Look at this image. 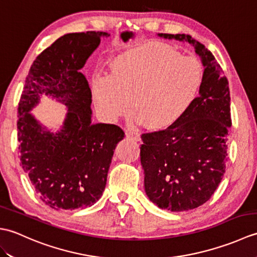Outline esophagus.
I'll return each instance as SVG.
<instances>
[{
	"mask_svg": "<svg viewBox=\"0 0 257 257\" xmlns=\"http://www.w3.org/2000/svg\"><path fill=\"white\" fill-rule=\"evenodd\" d=\"M125 137L127 138H130L132 140H135V141H139L140 140V135L138 133L134 132V130H125Z\"/></svg>",
	"mask_w": 257,
	"mask_h": 257,
	"instance_id": "1",
	"label": "esophagus"
}]
</instances>
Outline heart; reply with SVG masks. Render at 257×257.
Instances as JSON below:
<instances>
[{"instance_id": "heart-1", "label": "heart", "mask_w": 257, "mask_h": 257, "mask_svg": "<svg viewBox=\"0 0 257 257\" xmlns=\"http://www.w3.org/2000/svg\"><path fill=\"white\" fill-rule=\"evenodd\" d=\"M204 67L196 57L182 56L159 42L125 52L114 62L111 75L92 83L99 111L110 120L134 112L152 130L170 128L198 99Z\"/></svg>"}]
</instances>
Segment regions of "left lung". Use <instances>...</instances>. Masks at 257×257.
Segmentation results:
<instances>
[{
    "label": "left lung",
    "instance_id": "obj_1",
    "mask_svg": "<svg viewBox=\"0 0 257 257\" xmlns=\"http://www.w3.org/2000/svg\"><path fill=\"white\" fill-rule=\"evenodd\" d=\"M158 35L189 43L204 66L203 85L189 111L170 128L141 136L146 194L160 209L181 212L205 203L225 172L230 88L220 64L203 44L187 34Z\"/></svg>",
    "mask_w": 257,
    "mask_h": 257
}]
</instances>
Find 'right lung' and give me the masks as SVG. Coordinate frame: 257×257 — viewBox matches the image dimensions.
<instances>
[{"label":"right lung","instance_id":"right-lung-1","mask_svg":"<svg viewBox=\"0 0 257 257\" xmlns=\"http://www.w3.org/2000/svg\"><path fill=\"white\" fill-rule=\"evenodd\" d=\"M106 32L59 37L33 62L18 108L21 166L40 199L54 210L94 205L107 182L116 146L124 137L116 124L91 123V90L80 73ZM42 94L69 108L54 134L29 112Z\"/></svg>","mask_w":257,"mask_h":257}]
</instances>
